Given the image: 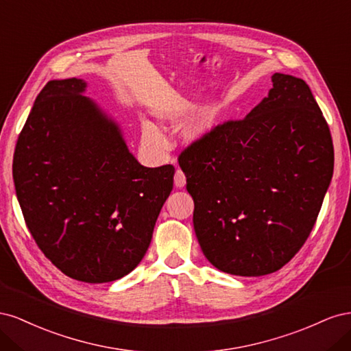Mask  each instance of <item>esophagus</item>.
Masks as SVG:
<instances>
[{
  "mask_svg": "<svg viewBox=\"0 0 351 351\" xmlns=\"http://www.w3.org/2000/svg\"><path fill=\"white\" fill-rule=\"evenodd\" d=\"M174 183L178 189H183L186 186V176L182 171V169H177L176 174H174Z\"/></svg>",
  "mask_w": 351,
  "mask_h": 351,
  "instance_id": "34e87169",
  "label": "esophagus"
}]
</instances>
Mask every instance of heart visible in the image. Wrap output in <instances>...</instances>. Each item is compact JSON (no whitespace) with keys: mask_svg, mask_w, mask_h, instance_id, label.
I'll return each mask as SVG.
<instances>
[{"mask_svg":"<svg viewBox=\"0 0 351 351\" xmlns=\"http://www.w3.org/2000/svg\"><path fill=\"white\" fill-rule=\"evenodd\" d=\"M217 117H218V112L214 108H209V110L202 112L196 119V121L192 125H190V129L187 130L189 141H193L195 142V141L202 139V137H204V136H206L212 130V127L215 125ZM142 132H143V136L146 137V139H152L156 143H161L162 142L161 136H159V133L154 129L152 125H147V124L143 125Z\"/></svg>","mask_w":351,"mask_h":351,"instance_id":"obj_1","label":"heart"}]
</instances>
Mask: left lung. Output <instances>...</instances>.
I'll list each match as a JSON object with an SVG mask.
<instances>
[{
	"label": "left lung",
	"instance_id": "1",
	"mask_svg": "<svg viewBox=\"0 0 351 351\" xmlns=\"http://www.w3.org/2000/svg\"><path fill=\"white\" fill-rule=\"evenodd\" d=\"M243 120H230L180 154L195 202L193 227L222 272L261 277L302 249L334 173L329 127L306 82L275 73Z\"/></svg>",
	"mask_w": 351,
	"mask_h": 351
}]
</instances>
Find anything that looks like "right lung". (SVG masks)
Instances as JSON below:
<instances>
[{
	"instance_id": "1",
	"label": "right lung",
	"mask_w": 351,
	"mask_h": 351,
	"mask_svg": "<svg viewBox=\"0 0 351 351\" xmlns=\"http://www.w3.org/2000/svg\"><path fill=\"white\" fill-rule=\"evenodd\" d=\"M86 86L76 77L45 84L17 139L13 180L42 253L67 277L101 284L143 259L174 167L141 165Z\"/></svg>"
}]
</instances>
